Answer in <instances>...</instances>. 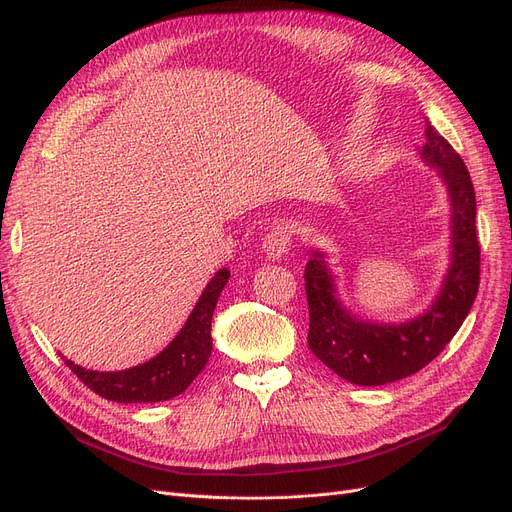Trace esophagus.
<instances>
[{
    "instance_id": "34e87169",
    "label": "esophagus",
    "mask_w": 512,
    "mask_h": 512,
    "mask_svg": "<svg viewBox=\"0 0 512 512\" xmlns=\"http://www.w3.org/2000/svg\"><path fill=\"white\" fill-rule=\"evenodd\" d=\"M290 249V232L286 226L282 224H274L270 228V232L265 234V240H263V251L265 255L270 257L272 261L276 259H282Z\"/></svg>"
}]
</instances>
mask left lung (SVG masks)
<instances>
[{
	"label": "left lung",
	"mask_w": 512,
	"mask_h": 512,
	"mask_svg": "<svg viewBox=\"0 0 512 512\" xmlns=\"http://www.w3.org/2000/svg\"><path fill=\"white\" fill-rule=\"evenodd\" d=\"M421 159L434 166L450 197V267L436 301L405 324H371L346 311L326 255L311 251L305 267L309 348L336 375L357 386H382L432 363L459 332L479 288L475 191L461 155L432 126H425Z\"/></svg>",
	"instance_id": "obj_1"
}]
</instances>
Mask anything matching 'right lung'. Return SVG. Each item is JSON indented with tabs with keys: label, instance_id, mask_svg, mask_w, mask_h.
Masks as SVG:
<instances>
[{
	"label": "right lung",
	"instance_id": "add662e5",
	"mask_svg": "<svg viewBox=\"0 0 512 512\" xmlns=\"http://www.w3.org/2000/svg\"><path fill=\"white\" fill-rule=\"evenodd\" d=\"M228 278L230 272L222 267L205 286L184 328L151 361L124 371H93L62 357L64 363L95 394L114 402H124V405L128 402H159L178 396L191 386L207 365L213 346L211 317Z\"/></svg>",
	"mask_w": 512,
	"mask_h": 512
}]
</instances>
